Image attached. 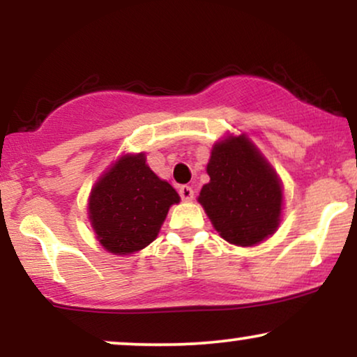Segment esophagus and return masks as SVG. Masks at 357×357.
Returning a JSON list of instances; mask_svg holds the SVG:
<instances>
[{
    "mask_svg": "<svg viewBox=\"0 0 357 357\" xmlns=\"http://www.w3.org/2000/svg\"><path fill=\"white\" fill-rule=\"evenodd\" d=\"M178 193L182 199L185 202H190V199H193V188L188 187V185H182V187L178 188Z\"/></svg>",
    "mask_w": 357,
    "mask_h": 357,
    "instance_id": "obj_1",
    "label": "esophagus"
}]
</instances>
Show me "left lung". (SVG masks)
Wrapping results in <instances>:
<instances>
[{
    "instance_id": "1",
    "label": "left lung",
    "mask_w": 357,
    "mask_h": 357,
    "mask_svg": "<svg viewBox=\"0 0 357 357\" xmlns=\"http://www.w3.org/2000/svg\"><path fill=\"white\" fill-rule=\"evenodd\" d=\"M198 202L224 241L257 245L275 234L281 221L282 187L268 160L245 135L213 146Z\"/></svg>"
}]
</instances>
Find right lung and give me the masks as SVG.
<instances>
[{
	"instance_id": "obj_1",
	"label": "right lung",
	"mask_w": 357,
	"mask_h": 357,
	"mask_svg": "<svg viewBox=\"0 0 357 357\" xmlns=\"http://www.w3.org/2000/svg\"><path fill=\"white\" fill-rule=\"evenodd\" d=\"M178 202L172 185L148 167L144 153L125 154L92 188L91 226L107 252L130 255L158 237L169 208Z\"/></svg>"
}]
</instances>
